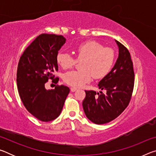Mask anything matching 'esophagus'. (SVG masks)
<instances>
[{"mask_svg":"<svg viewBox=\"0 0 156 156\" xmlns=\"http://www.w3.org/2000/svg\"><path fill=\"white\" fill-rule=\"evenodd\" d=\"M70 90H71V91H72V92H74V91H76V90H77V89L74 88V87H72V88L70 89Z\"/></svg>","mask_w":156,"mask_h":156,"instance_id":"esophagus-1","label":"esophagus"}]
</instances>
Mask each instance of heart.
<instances>
[{
    "label": "heart",
    "mask_w": 156,
    "mask_h": 156,
    "mask_svg": "<svg viewBox=\"0 0 156 156\" xmlns=\"http://www.w3.org/2000/svg\"><path fill=\"white\" fill-rule=\"evenodd\" d=\"M78 60L81 62L80 70L69 71L64 75L65 83L73 87H81L91 80L93 75L95 78H100L107 74L114 60V53L110 48L104 47L96 41H89L78 45L76 50ZM56 62L63 69L72 67L76 59L67 53L59 52Z\"/></svg>",
    "instance_id": "b5f03b06"
}]
</instances>
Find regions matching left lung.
Here are the masks:
<instances>
[{
    "label": "left lung",
    "mask_w": 156,
    "mask_h": 156,
    "mask_svg": "<svg viewBox=\"0 0 156 156\" xmlns=\"http://www.w3.org/2000/svg\"><path fill=\"white\" fill-rule=\"evenodd\" d=\"M115 41L118 47V58L112 70L98 84L106 93L85 91L83 102L86 116L97 125L117 118L128 106L133 89L134 72L130 53L120 42Z\"/></svg>",
    "instance_id": "8db88e82"
}]
</instances>
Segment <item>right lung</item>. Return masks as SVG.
<instances>
[{
  "label": "right lung",
  "mask_w": 156,
  "mask_h": 156,
  "mask_svg": "<svg viewBox=\"0 0 156 156\" xmlns=\"http://www.w3.org/2000/svg\"><path fill=\"white\" fill-rule=\"evenodd\" d=\"M65 43L61 35L41 34L25 49L18 62L16 80L20 99L28 112L43 122L58 117L70 91L64 85L54 89H47L44 85L58 71L56 56ZM58 81V78L53 80Z\"/></svg>",
  "instance_id": "right-lung-1"
}]
</instances>
